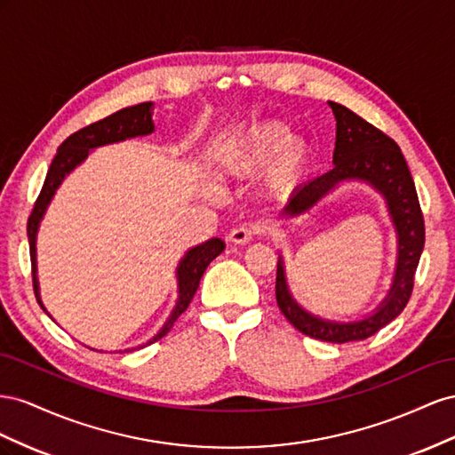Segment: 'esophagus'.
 Returning a JSON list of instances; mask_svg holds the SVG:
<instances>
[{
    "mask_svg": "<svg viewBox=\"0 0 455 455\" xmlns=\"http://www.w3.org/2000/svg\"><path fill=\"white\" fill-rule=\"evenodd\" d=\"M257 230L259 228L253 227V225H238L228 232V240L232 243H248V242H251V238L255 236Z\"/></svg>",
    "mask_w": 455,
    "mask_h": 455,
    "instance_id": "1",
    "label": "esophagus"
}]
</instances>
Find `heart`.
Masks as SVG:
<instances>
[{"instance_id":"obj_1","label":"heart","mask_w":455,"mask_h":455,"mask_svg":"<svg viewBox=\"0 0 455 455\" xmlns=\"http://www.w3.org/2000/svg\"><path fill=\"white\" fill-rule=\"evenodd\" d=\"M217 164L230 175H251L265 167L263 180L270 192H288L305 173L310 160L308 142L290 135L282 122H257L225 139L215 150Z\"/></svg>"}]
</instances>
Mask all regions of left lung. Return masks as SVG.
Listing matches in <instances>:
<instances>
[{
  "label": "left lung",
  "mask_w": 455,
  "mask_h": 455,
  "mask_svg": "<svg viewBox=\"0 0 455 455\" xmlns=\"http://www.w3.org/2000/svg\"><path fill=\"white\" fill-rule=\"evenodd\" d=\"M328 105L337 122L333 167L328 173L295 188L282 215L297 217L308 212L343 180L356 179L371 185L385 198L398 238L393 285L379 307L373 310V315L356 322L326 320L307 313L293 299L280 257L276 272V301L282 315L293 323L295 330L326 343H348L368 339L373 333H378L408 305L413 290V276L425 243V220L411 173L396 142L347 107L331 100Z\"/></svg>",
  "instance_id": "obj_1"
}]
</instances>
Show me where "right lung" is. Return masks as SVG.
Instances as JSON below:
<instances>
[{
  "mask_svg": "<svg viewBox=\"0 0 455 455\" xmlns=\"http://www.w3.org/2000/svg\"><path fill=\"white\" fill-rule=\"evenodd\" d=\"M152 110H154L152 102H140V105L122 108L118 112L107 116L105 120H99L95 124L80 129V132L72 133L59 147L57 156L53 158V162H51V167L47 172L40 196H37V200L34 204V210L28 217V242H30L34 293L37 297V303L42 305L44 310H45V307L40 299V285H37V275H36L37 272V268H36V236H37V228H40V223L45 215L49 202L53 200L55 192L60 187L64 177H67L76 165H80L87 158L89 150H93L97 147L112 145V142H120L125 139L150 135L154 132ZM223 250H225V242L220 238H212V240L196 245V248L188 250L187 255L180 259V263L177 267V282H179L177 305L173 308V313L170 315V318H167V322L162 326V330L156 333L147 345L162 339V337L173 328L175 320L185 313L187 307L192 301L194 293H196L198 285H200V278L204 276L207 265H210L217 255L223 253Z\"/></svg>",
  "mask_w": 455,
  "mask_h": 455,
  "instance_id": "add662e5",
  "label": "right lung"
}]
</instances>
